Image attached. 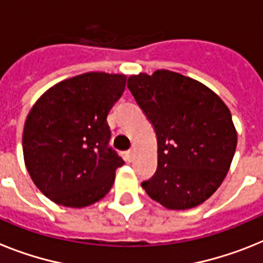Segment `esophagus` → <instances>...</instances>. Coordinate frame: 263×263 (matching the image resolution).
Returning a JSON list of instances; mask_svg holds the SVG:
<instances>
[{"label":"esophagus","mask_w":263,"mask_h":263,"mask_svg":"<svg viewBox=\"0 0 263 263\" xmlns=\"http://www.w3.org/2000/svg\"><path fill=\"white\" fill-rule=\"evenodd\" d=\"M125 156H127V159H128V160H132V159H134V156H135V151L134 149L127 151V152H125Z\"/></svg>","instance_id":"1"}]
</instances>
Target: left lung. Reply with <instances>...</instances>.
<instances>
[{
  "label": "left lung",
  "mask_w": 263,
  "mask_h": 263,
  "mask_svg": "<svg viewBox=\"0 0 263 263\" xmlns=\"http://www.w3.org/2000/svg\"><path fill=\"white\" fill-rule=\"evenodd\" d=\"M127 87L157 138V170L143 189L168 209L202 204L222 184L236 152L227 104L200 82L168 70L131 75Z\"/></svg>",
  "instance_id": "8db88e82"
}]
</instances>
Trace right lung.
I'll return each instance as SVG.
<instances>
[{
  "label": "right lung",
  "mask_w": 263,
  "mask_h": 263,
  "mask_svg": "<svg viewBox=\"0 0 263 263\" xmlns=\"http://www.w3.org/2000/svg\"><path fill=\"white\" fill-rule=\"evenodd\" d=\"M127 77L86 72L52 86L27 115L22 136L27 172L55 204L84 208L107 195L124 164L109 147L107 115Z\"/></svg>",
  "instance_id": "obj_1"
}]
</instances>
